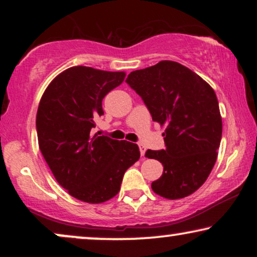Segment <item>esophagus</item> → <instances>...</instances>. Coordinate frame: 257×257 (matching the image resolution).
<instances>
[{"instance_id":"esophagus-1","label":"esophagus","mask_w":257,"mask_h":257,"mask_svg":"<svg viewBox=\"0 0 257 257\" xmlns=\"http://www.w3.org/2000/svg\"><path fill=\"white\" fill-rule=\"evenodd\" d=\"M139 150H140V155L141 156H145L146 153V147L144 145H139Z\"/></svg>"}]
</instances>
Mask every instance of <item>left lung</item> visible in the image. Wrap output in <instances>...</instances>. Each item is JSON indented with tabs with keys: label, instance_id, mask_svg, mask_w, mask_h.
<instances>
[{
	"label": "left lung",
	"instance_id": "8db88e82",
	"mask_svg": "<svg viewBox=\"0 0 257 257\" xmlns=\"http://www.w3.org/2000/svg\"><path fill=\"white\" fill-rule=\"evenodd\" d=\"M125 82L143 99L152 119L166 126V149L147 150L163 164L153 192L168 199L190 196L205 182L216 162L222 135L219 102L213 88L175 61L137 70Z\"/></svg>",
	"mask_w": 257,
	"mask_h": 257
}]
</instances>
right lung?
Masks as SVG:
<instances>
[{
    "mask_svg": "<svg viewBox=\"0 0 257 257\" xmlns=\"http://www.w3.org/2000/svg\"><path fill=\"white\" fill-rule=\"evenodd\" d=\"M124 72L75 66L57 76L43 93L36 116L38 145L57 181L72 197L102 203L119 192L123 175L140 158L137 144L94 135L102 99Z\"/></svg>",
    "mask_w": 257,
    "mask_h": 257,
    "instance_id": "right-lung-1",
    "label": "right lung"
}]
</instances>
